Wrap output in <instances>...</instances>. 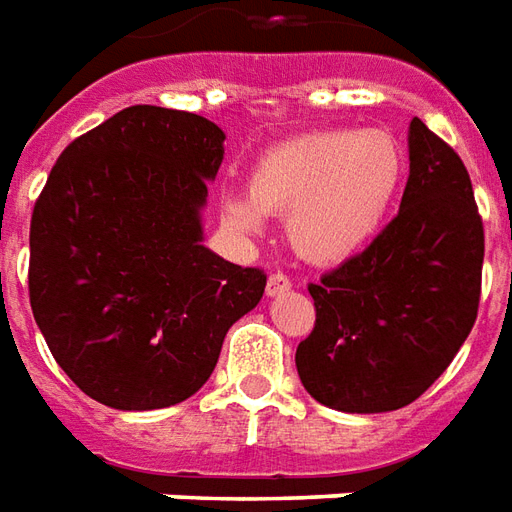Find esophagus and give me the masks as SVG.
<instances>
[{
	"instance_id": "esophagus-1",
	"label": "esophagus",
	"mask_w": 512,
	"mask_h": 512,
	"mask_svg": "<svg viewBox=\"0 0 512 512\" xmlns=\"http://www.w3.org/2000/svg\"><path fill=\"white\" fill-rule=\"evenodd\" d=\"M289 286H292V281H289V275L270 273V278H267V295H270V297L281 295V292H286Z\"/></svg>"
}]
</instances>
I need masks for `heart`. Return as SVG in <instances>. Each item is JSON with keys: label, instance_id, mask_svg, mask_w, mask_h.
Segmentation results:
<instances>
[{"label": "heart", "instance_id": "obj_1", "mask_svg": "<svg viewBox=\"0 0 512 512\" xmlns=\"http://www.w3.org/2000/svg\"><path fill=\"white\" fill-rule=\"evenodd\" d=\"M408 159L383 129H322L289 137L256 159L248 198L226 195L223 220L242 237L259 234L264 215H289L300 256L336 264L378 234L400 195Z\"/></svg>", "mask_w": 512, "mask_h": 512}]
</instances>
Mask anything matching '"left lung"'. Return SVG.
<instances>
[{
	"label": "left lung",
	"mask_w": 512,
	"mask_h": 512,
	"mask_svg": "<svg viewBox=\"0 0 512 512\" xmlns=\"http://www.w3.org/2000/svg\"><path fill=\"white\" fill-rule=\"evenodd\" d=\"M408 148L400 212L361 253L308 284L317 320L297 344V375L336 411L411 405L477 320L485 231L469 170L419 118Z\"/></svg>",
	"instance_id": "1"
}]
</instances>
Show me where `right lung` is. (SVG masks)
<instances>
[{
	"label": "right lung",
	"mask_w": 512,
	"mask_h": 512,
	"mask_svg": "<svg viewBox=\"0 0 512 512\" xmlns=\"http://www.w3.org/2000/svg\"><path fill=\"white\" fill-rule=\"evenodd\" d=\"M220 126L134 104L54 162L30 220V306L54 361L118 411L187 400L267 273L201 245Z\"/></svg>",
	"instance_id": "right-lung-1"
}]
</instances>
